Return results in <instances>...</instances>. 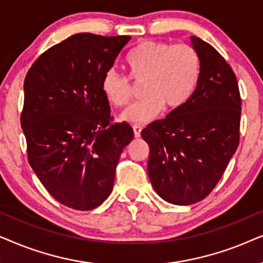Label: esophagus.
I'll return each mask as SVG.
<instances>
[{"instance_id":"1","label":"esophagus","mask_w":263,"mask_h":263,"mask_svg":"<svg viewBox=\"0 0 263 263\" xmlns=\"http://www.w3.org/2000/svg\"><path fill=\"white\" fill-rule=\"evenodd\" d=\"M134 134H135V137L136 138H139L141 137V134H142V127L141 126H134Z\"/></svg>"}]
</instances>
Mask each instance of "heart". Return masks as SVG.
I'll return each instance as SVG.
<instances>
[{"instance_id":"b5f03b06","label":"heart","mask_w":263,"mask_h":263,"mask_svg":"<svg viewBox=\"0 0 263 263\" xmlns=\"http://www.w3.org/2000/svg\"><path fill=\"white\" fill-rule=\"evenodd\" d=\"M128 78L143 82L141 95L144 99L132 104L121 114L129 124H145L163 109H178L189 101L201 76V58L189 44L172 45L166 42L143 41L125 59ZM104 97L115 107H124L132 97L127 77L108 69L101 80Z\"/></svg>"}]
</instances>
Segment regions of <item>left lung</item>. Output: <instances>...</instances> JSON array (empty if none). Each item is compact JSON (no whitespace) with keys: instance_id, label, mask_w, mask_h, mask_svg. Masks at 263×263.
Listing matches in <instances>:
<instances>
[{"instance_id":"left-lung-1","label":"left lung","mask_w":263,"mask_h":263,"mask_svg":"<svg viewBox=\"0 0 263 263\" xmlns=\"http://www.w3.org/2000/svg\"><path fill=\"white\" fill-rule=\"evenodd\" d=\"M201 58L192 96L142 131L156 194L178 205L202 201L216 186L239 144L241 100L234 72L207 42L190 37Z\"/></svg>"}]
</instances>
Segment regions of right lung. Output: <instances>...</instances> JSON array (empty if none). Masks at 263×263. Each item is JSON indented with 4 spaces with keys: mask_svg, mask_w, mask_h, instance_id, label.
<instances>
[{
    "mask_svg": "<svg viewBox=\"0 0 263 263\" xmlns=\"http://www.w3.org/2000/svg\"><path fill=\"white\" fill-rule=\"evenodd\" d=\"M129 40L73 34L44 51L24 82L20 122L29 162L49 194L76 211L107 199L122 150L134 139L128 124L111 122L101 90Z\"/></svg>",
    "mask_w": 263,
    "mask_h": 263,
    "instance_id": "1",
    "label": "right lung"
}]
</instances>
